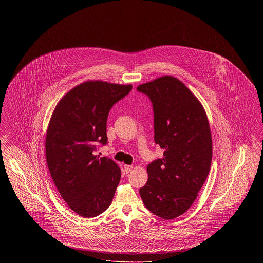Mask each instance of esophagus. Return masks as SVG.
Masks as SVG:
<instances>
[{
  "label": "esophagus",
  "mask_w": 263,
  "mask_h": 263,
  "mask_svg": "<svg viewBox=\"0 0 263 263\" xmlns=\"http://www.w3.org/2000/svg\"><path fill=\"white\" fill-rule=\"evenodd\" d=\"M124 170H125L126 174H129V173H131V172H132V170H133V166H132V165H128V164H125V165H124Z\"/></svg>",
  "instance_id": "obj_1"
}]
</instances>
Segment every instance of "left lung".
<instances>
[{
  "mask_svg": "<svg viewBox=\"0 0 263 263\" xmlns=\"http://www.w3.org/2000/svg\"><path fill=\"white\" fill-rule=\"evenodd\" d=\"M137 90L150 99L154 140L163 150V159L148 164L149 178L139 192L149 211L174 219L190 208L209 174V122L199 100L172 76L143 84Z\"/></svg>",
  "mask_w": 263,
  "mask_h": 263,
  "instance_id": "left-lung-1",
  "label": "left lung"
}]
</instances>
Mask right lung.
Segmentation results:
<instances>
[{
	"label": "right lung",
	"instance_id": "right-lung-1",
	"mask_svg": "<svg viewBox=\"0 0 263 263\" xmlns=\"http://www.w3.org/2000/svg\"><path fill=\"white\" fill-rule=\"evenodd\" d=\"M131 89V85L86 82L67 92L51 116L45 140L51 177L68 206L82 217H96L112 202L121 171L96 152L107 144L111 107Z\"/></svg>",
	"mask_w": 263,
	"mask_h": 263
}]
</instances>
